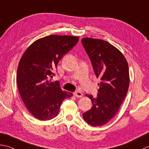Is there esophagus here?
I'll return each mask as SVG.
<instances>
[{
  "label": "esophagus",
  "instance_id": "obj_1",
  "mask_svg": "<svg viewBox=\"0 0 149 149\" xmlns=\"http://www.w3.org/2000/svg\"><path fill=\"white\" fill-rule=\"evenodd\" d=\"M74 95L76 97H83V94L79 91H76L74 93Z\"/></svg>",
  "mask_w": 149,
  "mask_h": 149
}]
</instances>
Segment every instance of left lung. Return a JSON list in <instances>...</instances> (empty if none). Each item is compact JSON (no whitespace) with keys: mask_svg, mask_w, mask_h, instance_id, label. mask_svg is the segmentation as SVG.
<instances>
[{"mask_svg":"<svg viewBox=\"0 0 149 149\" xmlns=\"http://www.w3.org/2000/svg\"><path fill=\"white\" fill-rule=\"evenodd\" d=\"M83 47L92 63L96 77L100 78L97 97L86 95L92 102L83 118L92 127L106 124L114 116L126 97L129 86V70L121 52L105 40L83 38Z\"/></svg>","mask_w":149,"mask_h":149,"instance_id":"8db88e82","label":"left lung"}]
</instances>
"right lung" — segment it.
Listing matches in <instances>:
<instances>
[{
    "mask_svg": "<svg viewBox=\"0 0 149 149\" xmlns=\"http://www.w3.org/2000/svg\"><path fill=\"white\" fill-rule=\"evenodd\" d=\"M78 37L52 35L29 46L17 68L18 89L26 107L41 121L56 117L62 102L72 96L62 91L59 83L49 81L59 61L76 45Z\"/></svg>",
    "mask_w": 149,
    "mask_h": 149,
    "instance_id": "add662e5",
    "label": "right lung"
}]
</instances>
